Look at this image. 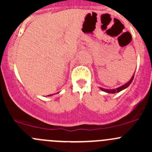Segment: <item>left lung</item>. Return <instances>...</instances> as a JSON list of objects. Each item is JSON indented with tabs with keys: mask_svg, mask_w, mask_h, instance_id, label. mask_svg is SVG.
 Segmentation results:
<instances>
[{
	"mask_svg": "<svg viewBox=\"0 0 152 152\" xmlns=\"http://www.w3.org/2000/svg\"><path fill=\"white\" fill-rule=\"evenodd\" d=\"M134 73L133 74V76H132V78L130 79V80L128 82H126V83L124 84V85H123L122 86H121V87H117V88H115V89H105V88H103V87H99V89H100V90H102V91L105 92V93H113H113H119V92H121V90H124V89L127 88L129 86L131 85L133 79H134Z\"/></svg>",
	"mask_w": 152,
	"mask_h": 152,
	"instance_id": "8db88e82",
	"label": "left lung"
}]
</instances>
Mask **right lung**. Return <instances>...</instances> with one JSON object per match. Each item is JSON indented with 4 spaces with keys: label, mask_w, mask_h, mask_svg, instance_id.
<instances>
[{
    "label": "right lung",
    "mask_w": 152,
    "mask_h": 152,
    "mask_svg": "<svg viewBox=\"0 0 152 152\" xmlns=\"http://www.w3.org/2000/svg\"><path fill=\"white\" fill-rule=\"evenodd\" d=\"M57 93H56V94H57ZM54 94H55V93H54ZM54 94H51V95H49V96H53V95H54Z\"/></svg>",
    "instance_id": "1"
}]
</instances>
